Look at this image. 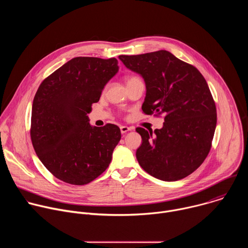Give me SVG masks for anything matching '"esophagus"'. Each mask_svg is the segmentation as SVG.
Returning <instances> with one entry per match:
<instances>
[{"instance_id":"34e87169","label":"esophagus","mask_w":248,"mask_h":248,"mask_svg":"<svg viewBox=\"0 0 248 248\" xmlns=\"http://www.w3.org/2000/svg\"><path fill=\"white\" fill-rule=\"evenodd\" d=\"M129 130H131V128L128 127V126H125V125H122V126H121V132H122L123 134L126 133V132L129 131Z\"/></svg>"}]
</instances>
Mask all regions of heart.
I'll list each match as a JSON object with an SVG mask.
<instances>
[{
  "instance_id": "heart-1",
  "label": "heart",
  "mask_w": 248,
  "mask_h": 248,
  "mask_svg": "<svg viewBox=\"0 0 248 248\" xmlns=\"http://www.w3.org/2000/svg\"><path fill=\"white\" fill-rule=\"evenodd\" d=\"M131 78H127L126 80H128V79H131Z\"/></svg>"
}]
</instances>
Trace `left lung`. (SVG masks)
Instances as JSON below:
<instances>
[{
  "instance_id": "8db88e82",
  "label": "left lung",
  "mask_w": 248,
  "mask_h": 248,
  "mask_svg": "<svg viewBox=\"0 0 248 248\" xmlns=\"http://www.w3.org/2000/svg\"><path fill=\"white\" fill-rule=\"evenodd\" d=\"M119 59L144 79L143 112L165 115L163 127L154 132L136 128L142 138L136 150L139 165L161 181L186 178L206 159L217 124L205 78L196 67L165 50Z\"/></svg>"
}]
</instances>
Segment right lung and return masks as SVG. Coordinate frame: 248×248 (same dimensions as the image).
<instances>
[{"mask_svg": "<svg viewBox=\"0 0 248 248\" xmlns=\"http://www.w3.org/2000/svg\"><path fill=\"white\" fill-rule=\"evenodd\" d=\"M118 72L115 58L77 57L40 84L32 104L30 136L38 158L57 179L83 186L109 167L121 130L112 124L92 126L87 115Z\"/></svg>", "mask_w": 248, "mask_h": 248, "instance_id": "right-lung-1", "label": "right lung"}]
</instances>
